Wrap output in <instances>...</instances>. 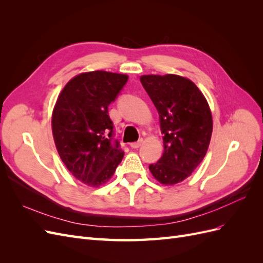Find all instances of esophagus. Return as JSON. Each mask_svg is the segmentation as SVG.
Wrapping results in <instances>:
<instances>
[{"label":"esophagus","mask_w":263,"mask_h":263,"mask_svg":"<svg viewBox=\"0 0 263 263\" xmlns=\"http://www.w3.org/2000/svg\"><path fill=\"white\" fill-rule=\"evenodd\" d=\"M141 144H142V139H139V140L136 141V142H132L130 147H132L133 149H137V148H139V147L141 146Z\"/></svg>","instance_id":"34e87169"}]
</instances>
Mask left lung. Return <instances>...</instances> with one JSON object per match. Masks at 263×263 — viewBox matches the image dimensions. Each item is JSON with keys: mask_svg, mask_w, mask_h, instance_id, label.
<instances>
[{"mask_svg": "<svg viewBox=\"0 0 263 263\" xmlns=\"http://www.w3.org/2000/svg\"><path fill=\"white\" fill-rule=\"evenodd\" d=\"M140 82L158 110L163 135V154L149 170L162 184H177L191 176L208 151L210 106L198 87L183 77L142 76Z\"/></svg>", "mask_w": 263, "mask_h": 263, "instance_id": "8db88e82", "label": "left lung"}]
</instances>
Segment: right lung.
Instances as JSON below:
<instances>
[{"label":"right lung","mask_w":263,"mask_h":263,"mask_svg":"<svg viewBox=\"0 0 263 263\" xmlns=\"http://www.w3.org/2000/svg\"><path fill=\"white\" fill-rule=\"evenodd\" d=\"M128 77L92 71L66 84L52 114V134L62 162L73 177L91 186L106 183L121 163L124 151L114 139L108 105Z\"/></svg>","instance_id":"right-lung-1"}]
</instances>
